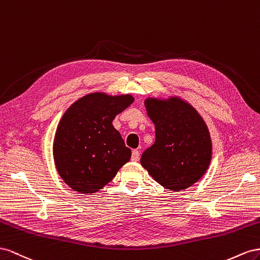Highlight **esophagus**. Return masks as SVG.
Masks as SVG:
<instances>
[{
	"label": "esophagus",
	"instance_id": "34e87169",
	"mask_svg": "<svg viewBox=\"0 0 260 260\" xmlns=\"http://www.w3.org/2000/svg\"><path fill=\"white\" fill-rule=\"evenodd\" d=\"M138 160H139V151L136 150V149H134V150L132 151V161L136 162V161H138Z\"/></svg>",
	"mask_w": 260,
	"mask_h": 260
}]
</instances>
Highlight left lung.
Segmentation results:
<instances>
[{"label":"left lung","instance_id":"1","mask_svg":"<svg viewBox=\"0 0 260 260\" xmlns=\"http://www.w3.org/2000/svg\"><path fill=\"white\" fill-rule=\"evenodd\" d=\"M154 124L155 140L140 163L155 182L174 191L190 187L209 168L212 143L197 110L180 97L145 100Z\"/></svg>","mask_w":260,"mask_h":260}]
</instances>
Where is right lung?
<instances>
[{
  "label": "right lung",
  "mask_w": 260,
  "mask_h": 260,
  "mask_svg": "<svg viewBox=\"0 0 260 260\" xmlns=\"http://www.w3.org/2000/svg\"><path fill=\"white\" fill-rule=\"evenodd\" d=\"M133 102L131 94L92 92L65 111L55 132L53 157L57 173L72 189L93 194L129 161L132 151L112 122Z\"/></svg>",
  "instance_id": "add662e5"
}]
</instances>
